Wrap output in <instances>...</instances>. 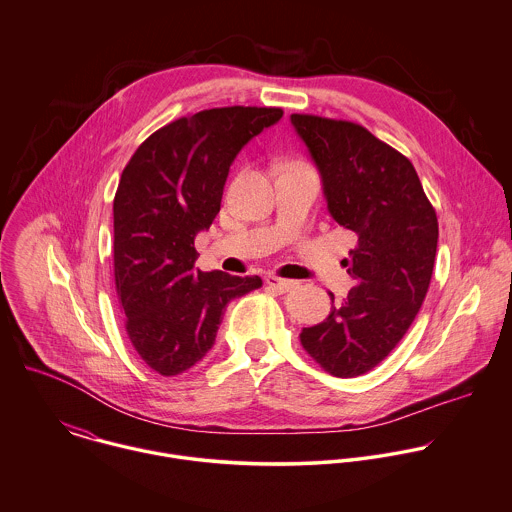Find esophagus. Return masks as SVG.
<instances>
[{
    "label": "esophagus",
    "instance_id": "esophagus-1",
    "mask_svg": "<svg viewBox=\"0 0 512 512\" xmlns=\"http://www.w3.org/2000/svg\"><path fill=\"white\" fill-rule=\"evenodd\" d=\"M264 282H266L270 288L278 290V292H288V290L296 288V284H298V282H294V280H286V278H280V276H274V274H266V276H264Z\"/></svg>",
    "mask_w": 512,
    "mask_h": 512
}]
</instances>
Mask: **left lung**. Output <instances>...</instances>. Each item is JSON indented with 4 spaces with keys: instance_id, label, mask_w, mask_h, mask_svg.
<instances>
[{
    "instance_id": "obj_1",
    "label": "left lung",
    "mask_w": 512,
    "mask_h": 512,
    "mask_svg": "<svg viewBox=\"0 0 512 512\" xmlns=\"http://www.w3.org/2000/svg\"><path fill=\"white\" fill-rule=\"evenodd\" d=\"M292 125L322 174L332 218L355 232L347 274L357 282L312 328L304 349L332 375L357 377L383 361L429 290L439 224L411 161L365 127L294 113Z\"/></svg>"
}]
</instances>
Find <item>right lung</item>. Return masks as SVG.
<instances>
[{"label":"right lung","instance_id":"add662e5","mask_svg":"<svg viewBox=\"0 0 512 512\" xmlns=\"http://www.w3.org/2000/svg\"><path fill=\"white\" fill-rule=\"evenodd\" d=\"M280 107H220L155 131L131 157L113 200L115 288L141 359L171 377L214 345L230 300L258 276L200 272L194 238L220 210L232 161L282 119Z\"/></svg>","mask_w":512,"mask_h":512}]
</instances>
